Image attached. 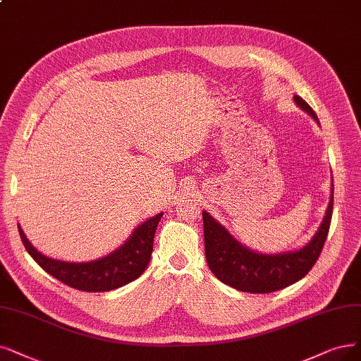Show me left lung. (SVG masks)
<instances>
[{"label":"left lung","mask_w":361,"mask_h":361,"mask_svg":"<svg viewBox=\"0 0 361 361\" xmlns=\"http://www.w3.org/2000/svg\"><path fill=\"white\" fill-rule=\"evenodd\" d=\"M295 102L318 122V117L308 102L298 95L295 97ZM331 212L333 193L324 220L311 243L299 251L275 256L257 255L243 247L208 212H202L205 257L209 269L221 283L239 291L259 293V295L295 284L312 269L322 255L330 229Z\"/></svg>","instance_id":"8db88e82"}]
</instances>
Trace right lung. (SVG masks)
<instances>
[{"instance_id": "right-lung-1", "label": "right lung", "mask_w": 361, "mask_h": 361, "mask_svg": "<svg viewBox=\"0 0 361 361\" xmlns=\"http://www.w3.org/2000/svg\"><path fill=\"white\" fill-rule=\"evenodd\" d=\"M162 216L164 214H157L156 217L142 223L132 233L128 243L117 251L111 252L110 256L89 263H68L49 259L31 245L20 228L19 235L31 257L47 274L59 279L61 283L75 290L89 293L110 291L126 286L144 272L152 256L154 232Z\"/></svg>"}]
</instances>
